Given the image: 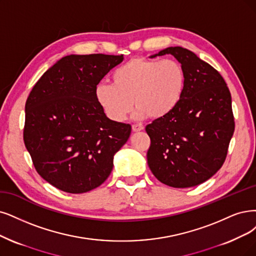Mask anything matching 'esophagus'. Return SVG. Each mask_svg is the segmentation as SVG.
I'll list each match as a JSON object with an SVG mask.
<instances>
[{
	"label": "esophagus",
	"instance_id": "1",
	"mask_svg": "<svg viewBox=\"0 0 256 256\" xmlns=\"http://www.w3.org/2000/svg\"><path fill=\"white\" fill-rule=\"evenodd\" d=\"M132 128H133V132H135V133H137V132L144 130V126H138V124H134L133 126H132Z\"/></svg>",
	"mask_w": 256,
	"mask_h": 256
}]
</instances>
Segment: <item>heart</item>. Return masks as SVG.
Segmentation results:
<instances>
[{
    "label": "heart",
    "mask_w": 256,
    "mask_h": 256,
    "mask_svg": "<svg viewBox=\"0 0 256 256\" xmlns=\"http://www.w3.org/2000/svg\"><path fill=\"white\" fill-rule=\"evenodd\" d=\"M112 80V84L99 83L94 97L106 116L119 123L128 117L133 104L137 120L168 116L182 97L186 76L175 60L134 58L114 72Z\"/></svg>",
    "instance_id": "heart-1"
}]
</instances>
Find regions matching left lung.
<instances>
[{
  "label": "left lung",
  "mask_w": 256,
  "mask_h": 256,
  "mask_svg": "<svg viewBox=\"0 0 256 256\" xmlns=\"http://www.w3.org/2000/svg\"><path fill=\"white\" fill-rule=\"evenodd\" d=\"M164 54L182 64L184 88L177 106L146 128L148 164L160 182L195 186L218 171L228 153L235 126L231 94L220 74L191 50L168 47L150 58Z\"/></svg>",
  "instance_id": "obj_1"
}]
</instances>
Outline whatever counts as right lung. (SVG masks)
<instances>
[{"label":"right lung","mask_w":256,"mask_h":256,"mask_svg":"<svg viewBox=\"0 0 256 256\" xmlns=\"http://www.w3.org/2000/svg\"><path fill=\"white\" fill-rule=\"evenodd\" d=\"M123 56L70 54L39 79L25 104L24 144L39 175L81 194L106 180L132 126L110 120L94 90Z\"/></svg>","instance_id":"1"}]
</instances>
